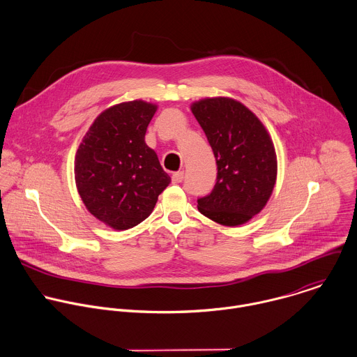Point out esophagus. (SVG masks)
I'll list each match as a JSON object with an SVG mask.
<instances>
[{
    "instance_id": "1",
    "label": "esophagus",
    "mask_w": 357,
    "mask_h": 357,
    "mask_svg": "<svg viewBox=\"0 0 357 357\" xmlns=\"http://www.w3.org/2000/svg\"><path fill=\"white\" fill-rule=\"evenodd\" d=\"M182 181H183V171H179V172L172 174V182H174V183H181Z\"/></svg>"
}]
</instances>
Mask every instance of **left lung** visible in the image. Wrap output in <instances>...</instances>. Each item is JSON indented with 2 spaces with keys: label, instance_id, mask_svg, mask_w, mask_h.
Masks as SVG:
<instances>
[{
  "label": "left lung",
  "instance_id": "left-lung-1",
  "mask_svg": "<svg viewBox=\"0 0 357 357\" xmlns=\"http://www.w3.org/2000/svg\"><path fill=\"white\" fill-rule=\"evenodd\" d=\"M190 109L218 165L214 190L197 200V208L219 225H244L264 210L273 193L278 178L273 141L262 121L233 98H204Z\"/></svg>",
  "mask_w": 357,
  "mask_h": 357
}]
</instances>
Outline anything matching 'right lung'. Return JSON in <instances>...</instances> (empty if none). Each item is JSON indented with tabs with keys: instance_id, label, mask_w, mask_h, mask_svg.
I'll return each instance as SVG.
<instances>
[{
	"instance_id": "obj_1",
	"label": "right lung",
	"mask_w": 357,
	"mask_h": 357,
	"mask_svg": "<svg viewBox=\"0 0 357 357\" xmlns=\"http://www.w3.org/2000/svg\"><path fill=\"white\" fill-rule=\"evenodd\" d=\"M155 103L142 99L103 110L91 124L74 158L78 195L98 220L127 230L151 214L171 183L144 135Z\"/></svg>"
}]
</instances>
